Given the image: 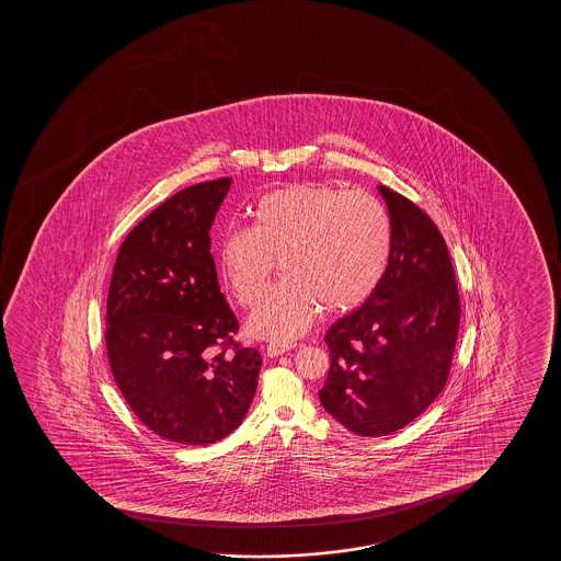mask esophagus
<instances>
[{"label": "esophagus", "mask_w": 561, "mask_h": 561, "mask_svg": "<svg viewBox=\"0 0 561 561\" xmlns=\"http://www.w3.org/2000/svg\"><path fill=\"white\" fill-rule=\"evenodd\" d=\"M293 346L291 343L289 345H285V343H270L266 346V354H268L270 358H277V356H282V354L289 353Z\"/></svg>", "instance_id": "34e87169"}]
</instances>
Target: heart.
Wrapping results in <instances>:
<instances>
[{
  "instance_id": "b5f03b06",
  "label": "heart",
  "mask_w": 561,
  "mask_h": 561,
  "mask_svg": "<svg viewBox=\"0 0 561 561\" xmlns=\"http://www.w3.org/2000/svg\"><path fill=\"white\" fill-rule=\"evenodd\" d=\"M253 230L231 228L218 251V274L241 305L284 282L247 320L253 337L287 343L325 312H351L376 293L391 259V216L376 195L328 184H291L264 195Z\"/></svg>"
}]
</instances>
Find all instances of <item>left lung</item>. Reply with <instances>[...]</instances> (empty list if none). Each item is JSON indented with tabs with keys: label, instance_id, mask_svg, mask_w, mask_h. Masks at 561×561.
<instances>
[{
	"label": "left lung",
	"instance_id": "8db88e82",
	"mask_svg": "<svg viewBox=\"0 0 561 561\" xmlns=\"http://www.w3.org/2000/svg\"><path fill=\"white\" fill-rule=\"evenodd\" d=\"M391 259L376 293L325 333L331 366L320 402L360 437H385L422 414L450 374L460 295L445 238L404 195L379 185Z\"/></svg>",
	"mask_w": 561,
	"mask_h": 561
}]
</instances>
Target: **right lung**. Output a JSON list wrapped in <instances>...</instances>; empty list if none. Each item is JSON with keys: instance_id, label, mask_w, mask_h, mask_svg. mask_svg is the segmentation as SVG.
Returning a JSON list of instances; mask_svg holds the SVG:
<instances>
[{"instance_id": "1", "label": "right lung", "mask_w": 561, "mask_h": 561, "mask_svg": "<svg viewBox=\"0 0 561 561\" xmlns=\"http://www.w3.org/2000/svg\"><path fill=\"white\" fill-rule=\"evenodd\" d=\"M230 184L192 185L154 208L124 239L108 287L116 385L149 430L182 445L238 430L259 383L261 354L233 341L238 318L210 254L208 231Z\"/></svg>"}]
</instances>
